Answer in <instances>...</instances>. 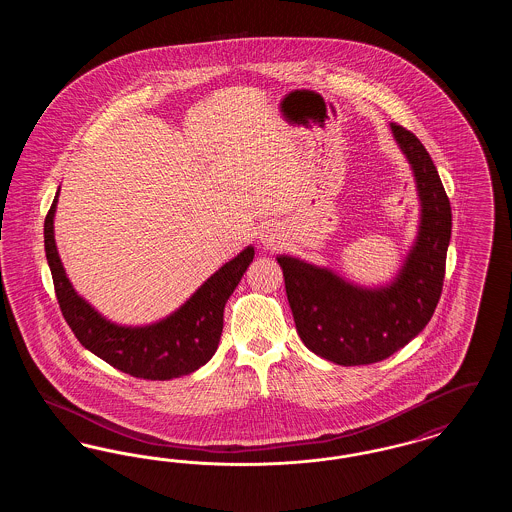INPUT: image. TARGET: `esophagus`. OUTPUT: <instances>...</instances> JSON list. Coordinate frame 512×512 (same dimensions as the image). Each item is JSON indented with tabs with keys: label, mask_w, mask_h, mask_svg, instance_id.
<instances>
[{
	"label": "esophagus",
	"mask_w": 512,
	"mask_h": 512,
	"mask_svg": "<svg viewBox=\"0 0 512 512\" xmlns=\"http://www.w3.org/2000/svg\"><path fill=\"white\" fill-rule=\"evenodd\" d=\"M282 232L276 228V226H272V224H267V226H263L261 230H259V242L261 245H265L267 249H276V247H280L282 244Z\"/></svg>",
	"instance_id": "1"
}]
</instances>
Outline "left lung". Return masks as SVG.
Instances as JSON below:
<instances>
[{
    "mask_svg": "<svg viewBox=\"0 0 512 512\" xmlns=\"http://www.w3.org/2000/svg\"><path fill=\"white\" fill-rule=\"evenodd\" d=\"M407 157L420 201L413 247L390 284L363 288L330 268L278 255L295 328L318 357L336 365H370L388 359L416 338L436 311L451 240V205L438 169L407 128L391 122Z\"/></svg>",
    "mask_w": 512,
    "mask_h": 512,
    "instance_id": "left-lung-1",
    "label": "left lung"
}]
</instances>
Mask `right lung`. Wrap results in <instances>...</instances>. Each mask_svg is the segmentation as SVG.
Instances as JSON below:
<instances>
[{
  "label": "right lung",
  "mask_w": 512,
  "mask_h": 512,
  "mask_svg": "<svg viewBox=\"0 0 512 512\" xmlns=\"http://www.w3.org/2000/svg\"><path fill=\"white\" fill-rule=\"evenodd\" d=\"M57 197L59 192L44 222V244L61 313L78 341L105 363L144 380H172L205 365L219 347L224 305L251 265L255 249L247 245L169 317L147 326H121L99 315L67 278L53 236Z\"/></svg>",
  "instance_id": "obj_1"
}]
</instances>
